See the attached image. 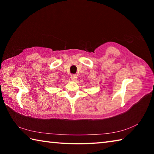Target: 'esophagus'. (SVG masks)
I'll return each instance as SVG.
<instances>
[{"label": "esophagus", "mask_w": 154, "mask_h": 154, "mask_svg": "<svg viewBox=\"0 0 154 154\" xmlns=\"http://www.w3.org/2000/svg\"><path fill=\"white\" fill-rule=\"evenodd\" d=\"M71 78L72 81H75L77 79V75L75 74H72L71 75Z\"/></svg>", "instance_id": "esophagus-1"}]
</instances>
